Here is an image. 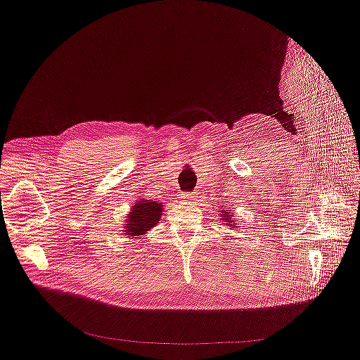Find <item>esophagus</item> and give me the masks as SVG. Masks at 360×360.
Here are the masks:
<instances>
[{"label": "esophagus", "mask_w": 360, "mask_h": 360, "mask_svg": "<svg viewBox=\"0 0 360 360\" xmlns=\"http://www.w3.org/2000/svg\"><path fill=\"white\" fill-rule=\"evenodd\" d=\"M179 198H181V200H184V202H193V200H196L199 196H198V192H182Z\"/></svg>", "instance_id": "esophagus-1"}]
</instances>
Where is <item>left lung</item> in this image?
<instances>
[{
  "instance_id": "left-lung-1",
  "label": "left lung",
  "mask_w": 360,
  "mask_h": 360,
  "mask_svg": "<svg viewBox=\"0 0 360 360\" xmlns=\"http://www.w3.org/2000/svg\"><path fill=\"white\" fill-rule=\"evenodd\" d=\"M220 214H221V220H223V221H227V223H229L227 226H230V229L236 230V226H234V221H233V220H234V219H233V212H229V207H224ZM230 222H233V224L230 225Z\"/></svg>"
}]
</instances>
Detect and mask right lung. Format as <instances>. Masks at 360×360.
I'll return each mask as SVG.
<instances>
[{"mask_svg": "<svg viewBox=\"0 0 360 360\" xmlns=\"http://www.w3.org/2000/svg\"><path fill=\"white\" fill-rule=\"evenodd\" d=\"M162 205L157 200H137L131 207L129 219L126 220L124 236L129 237H143L150 229H153L161 219Z\"/></svg>", "mask_w": 360, "mask_h": 360, "instance_id": "add662e5", "label": "right lung"}]
</instances>
